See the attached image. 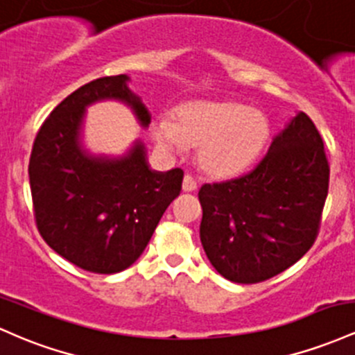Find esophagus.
<instances>
[{
    "mask_svg": "<svg viewBox=\"0 0 355 355\" xmlns=\"http://www.w3.org/2000/svg\"><path fill=\"white\" fill-rule=\"evenodd\" d=\"M198 184L196 181H194L193 176H189V174H186L184 179H182V191H186V193H191V191H196Z\"/></svg>",
    "mask_w": 355,
    "mask_h": 355,
    "instance_id": "esophagus-1",
    "label": "esophagus"
}]
</instances>
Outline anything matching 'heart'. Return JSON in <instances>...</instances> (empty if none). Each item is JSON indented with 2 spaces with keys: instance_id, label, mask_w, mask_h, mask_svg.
Returning <instances> with one entry per match:
<instances>
[{
  "instance_id": "b5f03b06",
  "label": "heart",
  "mask_w": 355,
  "mask_h": 355,
  "mask_svg": "<svg viewBox=\"0 0 355 355\" xmlns=\"http://www.w3.org/2000/svg\"><path fill=\"white\" fill-rule=\"evenodd\" d=\"M153 134L169 153L199 147V162L209 174L234 176L261 156L272 129L261 110L243 103L194 102L178 110L176 122L159 119Z\"/></svg>"
}]
</instances>
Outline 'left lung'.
Wrapping results in <instances>:
<instances>
[{"instance_id":"8db88e82","label":"left lung","mask_w":355,"mask_h":355,"mask_svg":"<svg viewBox=\"0 0 355 355\" xmlns=\"http://www.w3.org/2000/svg\"><path fill=\"white\" fill-rule=\"evenodd\" d=\"M329 174L320 134L298 112L253 171L201 186L199 236L216 272L258 284L297 263L318 234Z\"/></svg>"}]
</instances>
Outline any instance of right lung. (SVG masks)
I'll list each match as a JSON object with an SVG mask.
<instances>
[{"instance_id": "right-lung-1", "label": "right lung", "mask_w": 355, "mask_h": 355, "mask_svg": "<svg viewBox=\"0 0 355 355\" xmlns=\"http://www.w3.org/2000/svg\"><path fill=\"white\" fill-rule=\"evenodd\" d=\"M127 82V75L97 78L60 102L40 127L28 166L40 234L60 257L92 273L122 272L141 257L184 176L179 167L149 169L139 139L117 157L85 149L83 117L95 102L119 101L142 127L150 124Z\"/></svg>"}]
</instances>
